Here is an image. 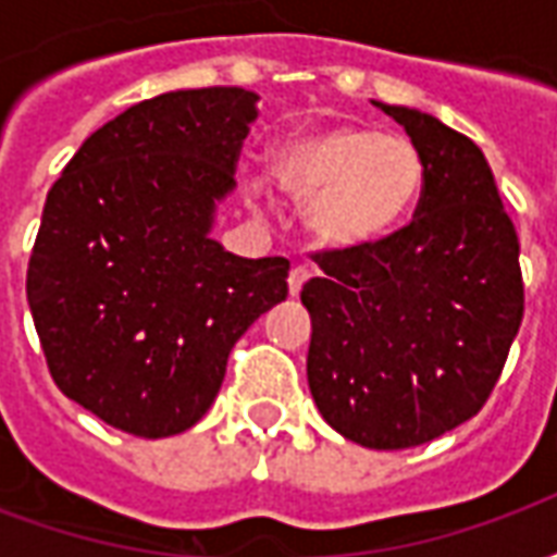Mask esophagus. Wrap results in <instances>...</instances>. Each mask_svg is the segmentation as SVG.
<instances>
[{
    "instance_id": "34e87169",
    "label": "esophagus",
    "mask_w": 557,
    "mask_h": 557,
    "mask_svg": "<svg viewBox=\"0 0 557 557\" xmlns=\"http://www.w3.org/2000/svg\"><path fill=\"white\" fill-rule=\"evenodd\" d=\"M310 277H313V271H310V268H304V265L292 268L289 271V295L292 298H295V295L304 289V283H307Z\"/></svg>"
}]
</instances>
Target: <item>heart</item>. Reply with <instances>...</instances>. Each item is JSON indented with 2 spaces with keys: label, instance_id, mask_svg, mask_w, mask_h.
Wrapping results in <instances>:
<instances>
[{
  "label": "heart",
  "instance_id": "obj_1",
  "mask_svg": "<svg viewBox=\"0 0 557 557\" xmlns=\"http://www.w3.org/2000/svg\"><path fill=\"white\" fill-rule=\"evenodd\" d=\"M271 170L304 208L307 230L331 250H363L409 220L426 184V160L406 137L363 125H327L283 139Z\"/></svg>",
  "mask_w": 557,
  "mask_h": 557
}]
</instances>
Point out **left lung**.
Segmentation results:
<instances>
[{"label":"left lung","mask_w":557,"mask_h":557,"mask_svg":"<svg viewBox=\"0 0 557 557\" xmlns=\"http://www.w3.org/2000/svg\"><path fill=\"white\" fill-rule=\"evenodd\" d=\"M426 160L418 218L363 250H331L301 292L307 382L322 418L373 450L426 444L490 399L525 289L519 238L483 151L414 107L373 101Z\"/></svg>","instance_id":"left-lung-1"}]
</instances>
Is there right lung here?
<instances>
[{"instance_id":"right-lung-1","label":"right lung","mask_w":557,"mask_h":557,"mask_svg":"<svg viewBox=\"0 0 557 557\" xmlns=\"http://www.w3.org/2000/svg\"><path fill=\"white\" fill-rule=\"evenodd\" d=\"M259 95L163 91L91 134L47 194L26 274L35 331L67 399L166 438L218 397L226 358L286 301L289 259L211 238Z\"/></svg>"}]
</instances>
